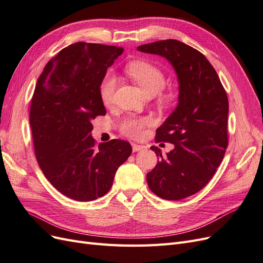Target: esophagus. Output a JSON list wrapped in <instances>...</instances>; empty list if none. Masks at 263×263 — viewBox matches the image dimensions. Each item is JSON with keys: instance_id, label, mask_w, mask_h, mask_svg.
<instances>
[{"instance_id": "obj_1", "label": "esophagus", "mask_w": 263, "mask_h": 263, "mask_svg": "<svg viewBox=\"0 0 263 263\" xmlns=\"http://www.w3.org/2000/svg\"><path fill=\"white\" fill-rule=\"evenodd\" d=\"M132 146H133V151H135V153H136V151H139V150H141L142 148H144V146L138 145V144H133Z\"/></svg>"}]
</instances>
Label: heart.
<instances>
[{
	"label": "heart",
	"instance_id": "obj_1",
	"mask_svg": "<svg viewBox=\"0 0 263 263\" xmlns=\"http://www.w3.org/2000/svg\"><path fill=\"white\" fill-rule=\"evenodd\" d=\"M126 73L136 82L146 97H155L160 92L165 84V77L162 71L147 62L135 61L126 67ZM116 87V78L112 73H107L100 85V97L105 105H109L113 101ZM169 97H162V101H168ZM150 123L147 117H129L121 124V132L130 138L141 137L145 127Z\"/></svg>",
	"mask_w": 263,
	"mask_h": 263
}]
</instances>
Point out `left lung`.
Wrapping results in <instances>:
<instances>
[{
    "label": "left lung",
    "instance_id": "1",
    "mask_svg": "<svg viewBox=\"0 0 263 263\" xmlns=\"http://www.w3.org/2000/svg\"><path fill=\"white\" fill-rule=\"evenodd\" d=\"M137 50L165 58L178 77V106L156 135L157 142H170L174 148L162 157L160 149L151 147L161 159L147 173V183L163 200H182L208 184L224 158L227 94L205 55L184 43L166 39L141 45Z\"/></svg>",
    "mask_w": 263,
    "mask_h": 263
}]
</instances>
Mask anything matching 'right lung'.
Instances as JSON below:
<instances>
[{
	"instance_id": "obj_1",
	"label": "right lung",
	"mask_w": 263,
	"mask_h": 263,
	"mask_svg": "<svg viewBox=\"0 0 263 263\" xmlns=\"http://www.w3.org/2000/svg\"><path fill=\"white\" fill-rule=\"evenodd\" d=\"M121 47L76 43L48 61L31 99L29 123L35 155L60 193L94 201L112 187L118 166L132 155L125 140L95 145L92 121L106 110L100 85Z\"/></svg>"
}]
</instances>
